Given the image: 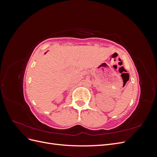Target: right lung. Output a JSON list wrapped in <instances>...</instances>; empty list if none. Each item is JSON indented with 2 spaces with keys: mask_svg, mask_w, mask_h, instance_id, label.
I'll list each match as a JSON object with an SVG mask.
<instances>
[{
  "mask_svg": "<svg viewBox=\"0 0 157 157\" xmlns=\"http://www.w3.org/2000/svg\"><path fill=\"white\" fill-rule=\"evenodd\" d=\"M46 53H45V54H46Z\"/></svg>",
  "mask_w": 157,
  "mask_h": 157,
  "instance_id": "obj_1",
  "label": "right lung"
}]
</instances>
